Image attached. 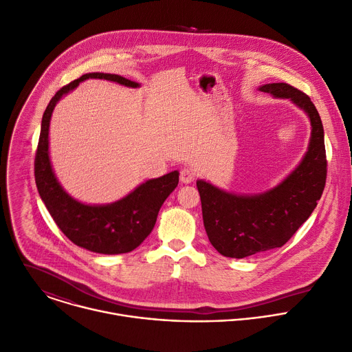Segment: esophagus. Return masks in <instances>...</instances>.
Masks as SVG:
<instances>
[{
	"instance_id": "esophagus-1",
	"label": "esophagus",
	"mask_w": 352,
	"mask_h": 352,
	"mask_svg": "<svg viewBox=\"0 0 352 352\" xmlns=\"http://www.w3.org/2000/svg\"><path fill=\"white\" fill-rule=\"evenodd\" d=\"M194 177H195V173H194V170L191 168H183L180 170V180L183 183L188 184V183H191L194 180Z\"/></svg>"
}]
</instances>
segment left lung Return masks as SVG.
I'll return each mask as SVG.
<instances>
[{
    "label": "left lung",
    "instance_id": "8db88e82",
    "mask_svg": "<svg viewBox=\"0 0 352 352\" xmlns=\"http://www.w3.org/2000/svg\"><path fill=\"white\" fill-rule=\"evenodd\" d=\"M259 90L290 98L304 109L311 119V142L297 169L267 192L236 195L204 180L197 182L208 239L229 258H245L285 245L309 218L326 184L323 124L311 98L287 83H270Z\"/></svg>",
    "mask_w": 352,
    "mask_h": 352
}]
</instances>
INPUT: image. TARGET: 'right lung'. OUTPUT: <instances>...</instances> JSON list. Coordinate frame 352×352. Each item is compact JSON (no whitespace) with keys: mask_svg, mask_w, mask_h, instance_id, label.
Wrapping results in <instances>:
<instances>
[{"mask_svg":"<svg viewBox=\"0 0 352 352\" xmlns=\"http://www.w3.org/2000/svg\"><path fill=\"white\" fill-rule=\"evenodd\" d=\"M89 78L138 87V83L119 75L87 74L58 90L43 115L34 158V179L50 215L70 241L98 254H124L137 248L154 229L164 201L179 183V172L147 180L127 197L108 205H85L63 191L55 179L48 157L50 119L58 100Z\"/></svg>","mask_w":352,"mask_h":352,"instance_id":"1","label":"right lung"}]
</instances>
